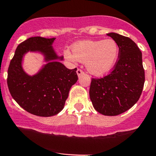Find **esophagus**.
I'll use <instances>...</instances> for the list:
<instances>
[{"label":"esophagus","instance_id":"34e87169","mask_svg":"<svg viewBox=\"0 0 156 156\" xmlns=\"http://www.w3.org/2000/svg\"><path fill=\"white\" fill-rule=\"evenodd\" d=\"M84 74V72L83 71V70L81 69H77V75H78V76H81V75Z\"/></svg>","mask_w":156,"mask_h":156}]
</instances>
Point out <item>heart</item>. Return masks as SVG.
Masks as SVG:
<instances>
[{"mask_svg": "<svg viewBox=\"0 0 156 156\" xmlns=\"http://www.w3.org/2000/svg\"><path fill=\"white\" fill-rule=\"evenodd\" d=\"M72 52L66 49L64 56L72 62L76 61L86 62L88 72L97 76L108 74L113 69L119 56V47L113 39L99 41H84L77 43L72 48Z\"/></svg>", "mask_w": 156, "mask_h": 156, "instance_id": "b5f03b06", "label": "heart"}]
</instances>
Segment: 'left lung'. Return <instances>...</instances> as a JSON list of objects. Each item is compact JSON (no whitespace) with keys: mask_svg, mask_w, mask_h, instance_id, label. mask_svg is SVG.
I'll use <instances>...</instances> for the list:
<instances>
[{"mask_svg":"<svg viewBox=\"0 0 156 156\" xmlns=\"http://www.w3.org/2000/svg\"><path fill=\"white\" fill-rule=\"evenodd\" d=\"M117 42L119 56L113 69L101 78H92L90 97L95 110L104 115H118L139 99L145 81L142 54L129 37L107 34Z\"/></svg>","mask_w":156,"mask_h":156,"instance_id":"1","label":"left lung"}]
</instances>
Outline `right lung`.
<instances>
[{
	"instance_id": "obj_1",
	"label": "right lung",
	"mask_w": 156,
	"mask_h": 156,
	"mask_svg": "<svg viewBox=\"0 0 156 156\" xmlns=\"http://www.w3.org/2000/svg\"><path fill=\"white\" fill-rule=\"evenodd\" d=\"M55 38L32 37L20 43L8 69L7 85L12 97L31 114L49 117L62 110L71 87L78 81L77 68L69 69L58 61L52 44ZM38 51L45 56L48 64L37 74L27 75L21 66L23 55Z\"/></svg>"
}]
</instances>
